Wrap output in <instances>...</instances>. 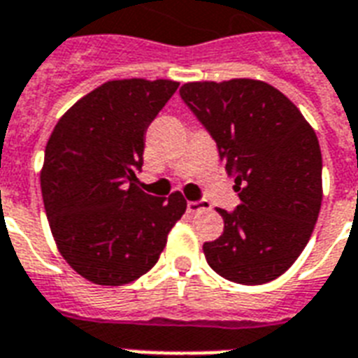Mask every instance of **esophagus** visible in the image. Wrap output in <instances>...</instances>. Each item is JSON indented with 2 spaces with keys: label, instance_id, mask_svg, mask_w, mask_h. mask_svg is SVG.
Segmentation results:
<instances>
[{
  "label": "esophagus",
  "instance_id": "34e87169",
  "mask_svg": "<svg viewBox=\"0 0 358 358\" xmlns=\"http://www.w3.org/2000/svg\"><path fill=\"white\" fill-rule=\"evenodd\" d=\"M209 203L208 201H187V211H189L190 215H194L198 213V211H201V209H206L208 208Z\"/></svg>",
  "mask_w": 358,
  "mask_h": 358
}]
</instances>
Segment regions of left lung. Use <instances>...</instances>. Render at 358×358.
<instances>
[{
	"label": "left lung",
	"instance_id": "obj_1",
	"mask_svg": "<svg viewBox=\"0 0 358 358\" xmlns=\"http://www.w3.org/2000/svg\"><path fill=\"white\" fill-rule=\"evenodd\" d=\"M179 92L217 141L241 200L232 213L217 209L224 232L203 243L208 264L240 285L278 279L308 245L321 209L315 130L264 80H196Z\"/></svg>",
	"mask_w": 358,
	"mask_h": 358
}]
</instances>
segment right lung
<instances>
[{
    "label": "right lung",
    "instance_id": "add662e5",
    "mask_svg": "<svg viewBox=\"0 0 358 358\" xmlns=\"http://www.w3.org/2000/svg\"><path fill=\"white\" fill-rule=\"evenodd\" d=\"M179 87L169 79L107 80L56 122L45 149L41 192L66 262L103 287L131 283L157 264L187 209L181 192L139 187L145 131Z\"/></svg>",
    "mask_w": 358,
    "mask_h": 358
}]
</instances>
